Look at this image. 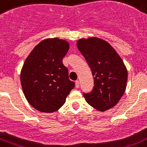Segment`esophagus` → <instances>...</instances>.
Instances as JSON below:
<instances>
[{"label": "esophagus", "mask_w": 147, "mask_h": 147, "mask_svg": "<svg viewBox=\"0 0 147 147\" xmlns=\"http://www.w3.org/2000/svg\"><path fill=\"white\" fill-rule=\"evenodd\" d=\"M79 85H80V82H79V81L78 80L76 81V88H79Z\"/></svg>", "instance_id": "esophagus-1"}]
</instances>
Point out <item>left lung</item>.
<instances>
[{"label": "left lung", "mask_w": 147, "mask_h": 147, "mask_svg": "<svg viewBox=\"0 0 147 147\" xmlns=\"http://www.w3.org/2000/svg\"><path fill=\"white\" fill-rule=\"evenodd\" d=\"M77 47L83 55L94 77V88L83 94L94 109L105 111L114 107L125 92L127 69L116 50L105 40L98 37L80 39Z\"/></svg>", "instance_id": "left-lung-1"}]
</instances>
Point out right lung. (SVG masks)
Here are the masks:
<instances>
[{
	"mask_svg": "<svg viewBox=\"0 0 147 147\" xmlns=\"http://www.w3.org/2000/svg\"><path fill=\"white\" fill-rule=\"evenodd\" d=\"M69 49L68 41L48 38L38 43L25 60L20 82L29 104L40 112L56 111L75 87L62 59Z\"/></svg>",
	"mask_w": 147,
	"mask_h": 147,
	"instance_id": "1",
	"label": "right lung"
}]
</instances>
